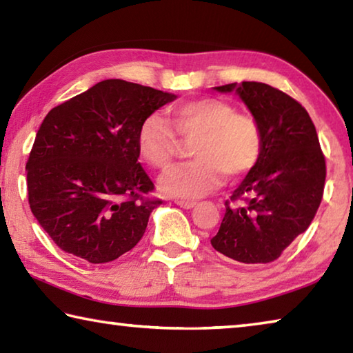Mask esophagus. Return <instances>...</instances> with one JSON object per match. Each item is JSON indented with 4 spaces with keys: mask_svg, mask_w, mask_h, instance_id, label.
<instances>
[{
    "mask_svg": "<svg viewBox=\"0 0 353 353\" xmlns=\"http://www.w3.org/2000/svg\"><path fill=\"white\" fill-rule=\"evenodd\" d=\"M176 204H177L179 207H182V208H193V207L196 205V202H193V201H182V199H177Z\"/></svg>",
    "mask_w": 353,
    "mask_h": 353,
    "instance_id": "34e87169",
    "label": "esophagus"
}]
</instances>
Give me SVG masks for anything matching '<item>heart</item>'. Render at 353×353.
<instances>
[{"label":"heart","instance_id":"b5f03b06","mask_svg":"<svg viewBox=\"0 0 353 353\" xmlns=\"http://www.w3.org/2000/svg\"><path fill=\"white\" fill-rule=\"evenodd\" d=\"M196 139L193 160L177 165L160 177V188L181 199H199L212 193L229 177L248 174L259 163L263 134L259 119L236 112L234 104L218 98H201L177 104L163 113L143 119L137 135L143 160L152 168L165 170L179 149V137Z\"/></svg>","mask_w":353,"mask_h":353}]
</instances>
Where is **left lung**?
Wrapping results in <instances>:
<instances>
[{"instance_id":"left-lung-1","label":"left lung","mask_w":353,"mask_h":353,"mask_svg":"<svg viewBox=\"0 0 353 353\" xmlns=\"http://www.w3.org/2000/svg\"><path fill=\"white\" fill-rule=\"evenodd\" d=\"M259 119L263 151L238 185L212 246L230 260L271 263L303 234L318 212L325 157L308 112L290 94L263 82L227 83Z\"/></svg>"}]
</instances>
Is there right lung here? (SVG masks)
<instances>
[{
    "label": "right lung",
    "mask_w": 353,
    "mask_h": 353,
    "mask_svg": "<svg viewBox=\"0 0 353 353\" xmlns=\"http://www.w3.org/2000/svg\"><path fill=\"white\" fill-rule=\"evenodd\" d=\"M176 94L121 79L51 109L29 154L28 199L59 248L88 263L132 249L160 199L139 163L143 119Z\"/></svg>",
    "instance_id": "add662e5"
}]
</instances>
